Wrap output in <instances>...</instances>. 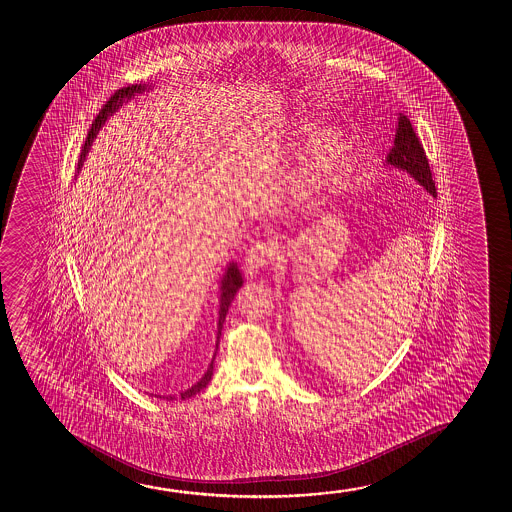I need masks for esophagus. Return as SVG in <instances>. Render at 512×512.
<instances>
[{"label":"esophagus","instance_id":"esophagus-1","mask_svg":"<svg viewBox=\"0 0 512 512\" xmlns=\"http://www.w3.org/2000/svg\"><path fill=\"white\" fill-rule=\"evenodd\" d=\"M274 245L273 243H257L253 245L248 253H246L245 262H243V269L248 278H253L269 264V260L273 257Z\"/></svg>","mask_w":512,"mask_h":512}]
</instances>
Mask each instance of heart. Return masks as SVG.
<instances>
[{"mask_svg": "<svg viewBox=\"0 0 512 512\" xmlns=\"http://www.w3.org/2000/svg\"><path fill=\"white\" fill-rule=\"evenodd\" d=\"M311 133L313 129H306ZM344 155H346V141L343 134L336 131H327L320 134L313 145L311 166L306 176L302 178L301 187L306 194H318L323 190L336 187L341 180Z\"/></svg>", "mask_w": 512, "mask_h": 512, "instance_id": "1", "label": "heart"}]
</instances>
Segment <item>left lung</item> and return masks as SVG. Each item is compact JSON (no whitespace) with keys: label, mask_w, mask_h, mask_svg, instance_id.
Here are the masks:
<instances>
[{"label":"left lung","mask_w":512,"mask_h":512,"mask_svg":"<svg viewBox=\"0 0 512 512\" xmlns=\"http://www.w3.org/2000/svg\"><path fill=\"white\" fill-rule=\"evenodd\" d=\"M386 162L393 168L407 171L423 189L430 192L432 196H437L435 182L432 180V171L428 166L427 154L423 150L420 138L414 133L411 120L402 113H400L399 126H397L392 150L386 155Z\"/></svg>","instance_id":"obj_1"}]
</instances>
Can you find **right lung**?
<instances>
[{"instance_id":"obj_1","label":"right lung","mask_w":512,"mask_h":512,"mask_svg":"<svg viewBox=\"0 0 512 512\" xmlns=\"http://www.w3.org/2000/svg\"><path fill=\"white\" fill-rule=\"evenodd\" d=\"M147 89V85H129V87H122L119 91L113 94L112 98L106 101V105L101 108V112L98 113V117L94 119L92 122L91 129H89V134H87V138H85L84 147H82V154H80V161H78V168H82V164L85 161V155L89 152V148H91L92 141L96 138V134L99 133V129L101 126L105 124L106 119L112 115L115 110H119V106H122V103L126 101V99L133 98L134 94H138V92H143ZM243 285V278H241V273H239L238 264H229L227 266V271H225L224 278L220 281V309H218V336H217V348H218V339H220V334H222V325L225 322V315H227V311H229V306H231V302L234 301V295L238 292L239 288ZM217 355V353H215ZM215 360V357H213ZM213 360H211L210 367H208V371L204 372L203 378L197 381L196 385L190 386L189 390H185V392L180 393V399H189V397H194L196 393L201 392L203 388H206V385L210 383L211 376H213ZM169 399H173V397H169Z\"/></svg>"}]
</instances>
